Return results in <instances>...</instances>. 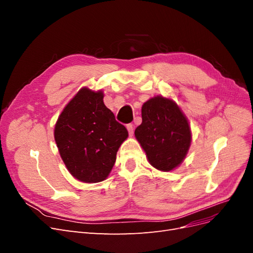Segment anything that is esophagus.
I'll list each match as a JSON object with an SVG mask.
<instances>
[{"label": "esophagus", "instance_id": "obj_1", "mask_svg": "<svg viewBox=\"0 0 253 253\" xmlns=\"http://www.w3.org/2000/svg\"><path fill=\"white\" fill-rule=\"evenodd\" d=\"M126 128H127V131H128V134L132 136V135H133V129H134L133 125H131V124L127 125V126H126Z\"/></svg>", "mask_w": 253, "mask_h": 253}]
</instances>
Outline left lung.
<instances>
[{"mask_svg":"<svg viewBox=\"0 0 253 253\" xmlns=\"http://www.w3.org/2000/svg\"><path fill=\"white\" fill-rule=\"evenodd\" d=\"M141 117L135 137L150 165L164 172L175 170L186 158L192 141L186 115L172 99L155 96L142 104Z\"/></svg>","mask_w":253,"mask_h":253,"instance_id":"1","label":"left lung"}]
</instances>
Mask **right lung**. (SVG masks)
<instances>
[{
	"mask_svg": "<svg viewBox=\"0 0 253 253\" xmlns=\"http://www.w3.org/2000/svg\"><path fill=\"white\" fill-rule=\"evenodd\" d=\"M102 90L82 87L60 114L53 129L68 172L86 183L108 178L118 149L128 136L103 102Z\"/></svg>",
	"mask_w": 253,
	"mask_h": 253,
	"instance_id": "add662e5",
	"label": "right lung"
}]
</instances>
